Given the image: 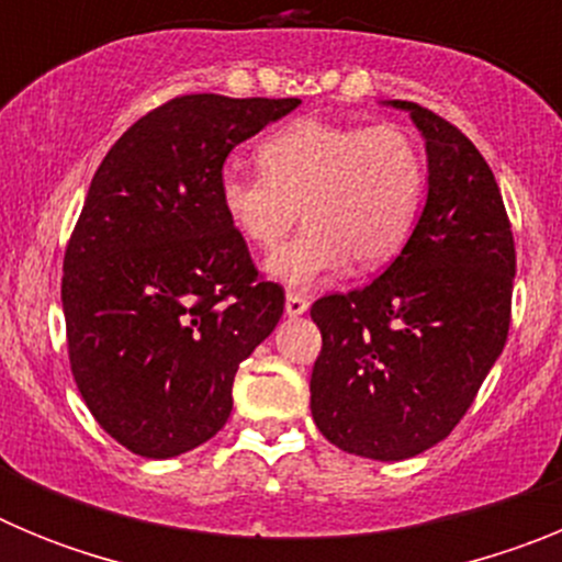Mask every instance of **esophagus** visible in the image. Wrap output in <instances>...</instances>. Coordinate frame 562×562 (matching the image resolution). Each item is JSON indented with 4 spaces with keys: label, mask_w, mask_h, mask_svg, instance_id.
<instances>
[{
    "label": "esophagus",
    "mask_w": 562,
    "mask_h": 562,
    "mask_svg": "<svg viewBox=\"0 0 562 562\" xmlns=\"http://www.w3.org/2000/svg\"><path fill=\"white\" fill-rule=\"evenodd\" d=\"M306 310H310L306 295H301V292H286V315L297 317V315H304Z\"/></svg>",
    "instance_id": "obj_1"
}]
</instances>
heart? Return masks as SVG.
Returning <instances> with one entry per match:
<instances>
[{
    "instance_id": "b5f03b06",
    "label": "heart",
    "mask_w": 562,
    "mask_h": 562,
    "mask_svg": "<svg viewBox=\"0 0 562 562\" xmlns=\"http://www.w3.org/2000/svg\"><path fill=\"white\" fill-rule=\"evenodd\" d=\"M261 173L225 171L220 202L252 247L272 250L304 207V233L267 261L272 278L295 290L355 261L385 265L408 241L428 186L422 143L400 123H329L304 117L258 146Z\"/></svg>"
}]
</instances>
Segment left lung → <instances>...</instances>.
<instances>
[{
	"label": "left lung",
	"mask_w": 562,
	"mask_h": 562,
	"mask_svg": "<svg viewBox=\"0 0 562 562\" xmlns=\"http://www.w3.org/2000/svg\"><path fill=\"white\" fill-rule=\"evenodd\" d=\"M391 103L425 137V211L380 278L310 310L324 337L312 419L376 461L425 453L459 425L504 351L515 281L513 225L479 148L430 109Z\"/></svg>",
	"instance_id": "8db88e82"
}]
</instances>
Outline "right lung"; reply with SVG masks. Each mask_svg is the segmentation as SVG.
Here are the masks:
<instances>
[{"label": "right lung", "instance_id": "1", "mask_svg": "<svg viewBox=\"0 0 562 562\" xmlns=\"http://www.w3.org/2000/svg\"><path fill=\"white\" fill-rule=\"evenodd\" d=\"M297 98L177 95L98 166L64 252L69 369L123 448L171 459L225 428L233 376L284 315L220 202L227 154Z\"/></svg>", "mask_w": 562, "mask_h": 562}]
</instances>
